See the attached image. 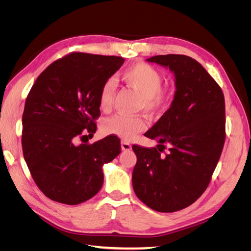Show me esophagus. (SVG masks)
<instances>
[{
    "instance_id": "34e87169",
    "label": "esophagus",
    "mask_w": 251,
    "mask_h": 251,
    "mask_svg": "<svg viewBox=\"0 0 251 251\" xmlns=\"http://www.w3.org/2000/svg\"><path fill=\"white\" fill-rule=\"evenodd\" d=\"M132 149V146L126 141H123L121 142V150L123 151H130Z\"/></svg>"
}]
</instances>
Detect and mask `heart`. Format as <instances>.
<instances>
[{
  "label": "heart",
  "mask_w": 251,
  "mask_h": 251,
  "mask_svg": "<svg viewBox=\"0 0 251 251\" xmlns=\"http://www.w3.org/2000/svg\"><path fill=\"white\" fill-rule=\"evenodd\" d=\"M123 79L142 97L143 110L156 114L164 110L171 101V93L162 86V76L154 67L146 63H137L128 67L121 74ZM115 95V81L112 78L104 80L98 95V104L101 110H107ZM146 123L141 117H126L114 115L104 120L102 131L107 135L117 136L126 140L146 130Z\"/></svg>",
  "instance_id": "1"
}]
</instances>
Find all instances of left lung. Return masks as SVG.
<instances>
[{"mask_svg":"<svg viewBox=\"0 0 251 251\" xmlns=\"http://www.w3.org/2000/svg\"><path fill=\"white\" fill-rule=\"evenodd\" d=\"M174 73L170 109L144 136L157 148L133 146L137 162L133 188L150 208L173 212L193 204L208 186L225 141V101L221 88L196 59L180 54L147 59ZM169 153H161L166 147Z\"/></svg>","mask_w":251,"mask_h":251,"instance_id":"left-lung-1","label":"left lung"}]
</instances>
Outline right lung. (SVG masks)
<instances>
[{"instance_id":"1","label":"right lung","mask_w":251,"mask_h":251,"mask_svg":"<svg viewBox=\"0 0 251 251\" xmlns=\"http://www.w3.org/2000/svg\"><path fill=\"white\" fill-rule=\"evenodd\" d=\"M124 63L120 56L73 52L48 66L30 90L22 118L23 154L49 199L76 205L101 188L102 165L120 154V140L110 135L87 142L100 116L102 83ZM78 139L86 143L77 145Z\"/></svg>"}]
</instances>
